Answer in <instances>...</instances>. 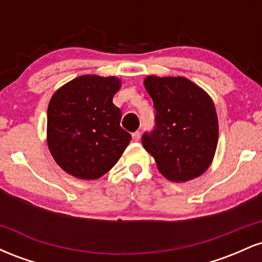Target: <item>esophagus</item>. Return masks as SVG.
Listing matches in <instances>:
<instances>
[{
  "mask_svg": "<svg viewBox=\"0 0 262 262\" xmlns=\"http://www.w3.org/2000/svg\"><path fill=\"white\" fill-rule=\"evenodd\" d=\"M140 132H134V133L133 134H132V138H133V140L134 141H139L140 140Z\"/></svg>",
  "mask_w": 262,
  "mask_h": 262,
  "instance_id": "esophagus-1",
  "label": "esophagus"
}]
</instances>
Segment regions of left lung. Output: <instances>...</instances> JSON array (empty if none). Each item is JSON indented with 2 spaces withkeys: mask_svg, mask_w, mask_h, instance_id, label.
I'll return each mask as SVG.
<instances>
[{
  "mask_svg": "<svg viewBox=\"0 0 262 262\" xmlns=\"http://www.w3.org/2000/svg\"><path fill=\"white\" fill-rule=\"evenodd\" d=\"M155 128L141 137L158 169L173 182L201 176L212 164L218 144V118L208 93L185 77L148 76Z\"/></svg>",
  "mask_w": 262,
  "mask_h": 262,
  "instance_id": "left-lung-1",
  "label": "left lung"
}]
</instances>
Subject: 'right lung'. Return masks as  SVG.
Listing matches in <instances>:
<instances>
[{"label":"right lung","mask_w":262,"mask_h":262,"mask_svg":"<svg viewBox=\"0 0 262 262\" xmlns=\"http://www.w3.org/2000/svg\"><path fill=\"white\" fill-rule=\"evenodd\" d=\"M114 76L83 75L53 95L48 106L47 139L54 160L69 175L100 179L119 160L132 140L113 104L121 89Z\"/></svg>","instance_id":"obj_1"}]
</instances>
